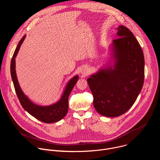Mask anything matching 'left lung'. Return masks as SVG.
<instances>
[{"instance_id":"1","label":"left lung","mask_w":160,"mask_h":160,"mask_svg":"<svg viewBox=\"0 0 160 160\" xmlns=\"http://www.w3.org/2000/svg\"><path fill=\"white\" fill-rule=\"evenodd\" d=\"M113 40L114 68L101 70L87 79L96 111L107 117L123 115L134 104L143 86V51L132 32L119 26Z\"/></svg>"}]
</instances>
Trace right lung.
Wrapping results in <instances>:
<instances>
[{
	"label": "right lung",
	"instance_id": "add662e5",
	"mask_svg": "<svg viewBox=\"0 0 160 160\" xmlns=\"http://www.w3.org/2000/svg\"><path fill=\"white\" fill-rule=\"evenodd\" d=\"M25 36L22 37L19 42L11 62V74L16 95L22 108L32 116L46 123L57 122L62 119L66 115L68 109V97L77 83L78 77V76H75L68 83L62 96L58 102L49 106H40L32 102L22 92L18 82L15 71V58Z\"/></svg>",
	"mask_w": 160,
	"mask_h": 160
}]
</instances>
